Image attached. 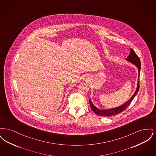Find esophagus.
I'll return each mask as SVG.
<instances>
[{"label": "esophagus", "instance_id": "1", "mask_svg": "<svg viewBox=\"0 0 156 156\" xmlns=\"http://www.w3.org/2000/svg\"><path fill=\"white\" fill-rule=\"evenodd\" d=\"M83 80L85 81L88 82L90 81V76L89 75H85L84 76H83Z\"/></svg>", "mask_w": 156, "mask_h": 156}]
</instances>
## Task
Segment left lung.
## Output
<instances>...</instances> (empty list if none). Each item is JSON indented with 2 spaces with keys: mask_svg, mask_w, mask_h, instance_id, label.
Listing matches in <instances>:
<instances>
[{
  "mask_svg": "<svg viewBox=\"0 0 156 156\" xmlns=\"http://www.w3.org/2000/svg\"><path fill=\"white\" fill-rule=\"evenodd\" d=\"M126 61L133 64L137 68L138 72H139V76H138V80H137V88L136 89L132 95L127 101H126L125 104L119 106L118 107L114 108H111V109H100L99 108H97V107L93 104L92 102L90 99H89V104L90 108L98 116H115L118 114L120 113V112L123 111L125 110L127 106L130 104L131 102L132 101L134 97H135L139 90V77H140V69H141V63H140V60L139 59V57L137 55V54L133 50L132 48L130 49V53L126 58Z\"/></svg>",
  "mask_w": 156,
  "mask_h": 156,
  "instance_id": "1",
  "label": "left lung"
}]
</instances>
